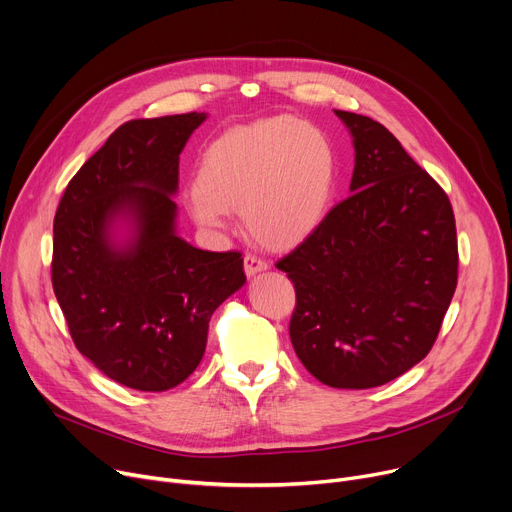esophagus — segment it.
Instances as JSON below:
<instances>
[{
    "label": "esophagus",
    "instance_id": "esophagus-1",
    "mask_svg": "<svg viewBox=\"0 0 512 512\" xmlns=\"http://www.w3.org/2000/svg\"><path fill=\"white\" fill-rule=\"evenodd\" d=\"M267 267H269V263L265 259H261V257L253 255V253L245 255V274L247 276H255L257 271H265Z\"/></svg>",
    "mask_w": 512,
    "mask_h": 512
}]
</instances>
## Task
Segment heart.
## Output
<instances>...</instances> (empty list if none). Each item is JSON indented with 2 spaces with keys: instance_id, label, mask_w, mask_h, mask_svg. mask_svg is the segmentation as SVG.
<instances>
[{
  "instance_id": "heart-1",
  "label": "heart",
  "mask_w": 512,
  "mask_h": 512,
  "mask_svg": "<svg viewBox=\"0 0 512 512\" xmlns=\"http://www.w3.org/2000/svg\"><path fill=\"white\" fill-rule=\"evenodd\" d=\"M335 177V150L319 127L288 115L261 119L203 150L189 214L224 228V212H236L257 245L290 251L321 226Z\"/></svg>"
}]
</instances>
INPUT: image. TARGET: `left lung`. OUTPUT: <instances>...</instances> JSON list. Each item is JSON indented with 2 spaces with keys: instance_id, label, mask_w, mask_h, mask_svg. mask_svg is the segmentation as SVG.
<instances>
[{
  "instance_id": "1",
  "label": "left lung",
  "mask_w": 512,
  "mask_h": 512,
  "mask_svg": "<svg viewBox=\"0 0 512 512\" xmlns=\"http://www.w3.org/2000/svg\"><path fill=\"white\" fill-rule=\"evenodd\" d=\"M335 115L354 138L352 195L276 267L294 284L304 368L329 387L370 389L432 350L457 288V228L445 189L387 127Z\"/></svg>"
}]
</instances>
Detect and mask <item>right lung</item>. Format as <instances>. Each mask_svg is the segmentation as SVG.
<instances>
[{
    "mask_svg": "<svg viewBox=\"0 0 512 512\" xmlns=\"http://www.w3.org/2000/svg\"><path fill=\"white\" fill-rule=\"evenodd\" d=\"M203 113L131 119L67 183L53 222L51 282L76 348L102 374L166 391L201 362L212 313L247 282L243 253L201 251L175 234L179 154ZM117 213L139 234L115 248Z\"/></svg>",
    "mask_w": 512,
    "mask_h": 512,
    "instance_id": "right-lung-1",
    "label": "right lung"
}]
</instances>
